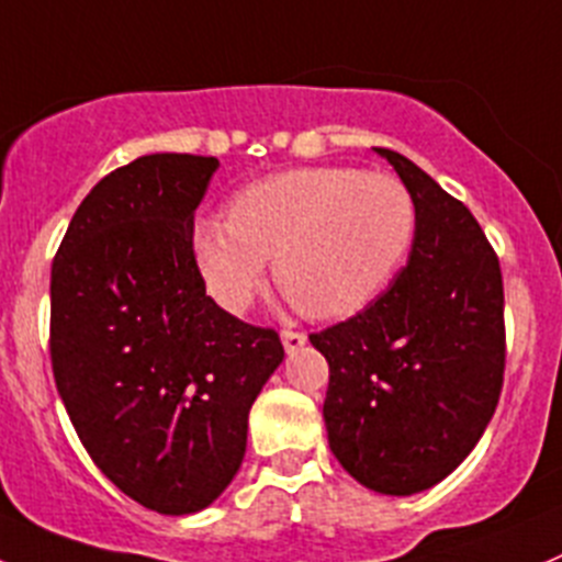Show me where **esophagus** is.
I'll list each match as a JSON object with an SVG mask.
<instances>
[{
  "label": "esophagus",
  "mask_w": 562,
  "mask_h": 562,
  "mask_svg": "<svg viewBox=\"0 0 562 562\" xmlns=\"http://www.w3.org/2000/svg\"><path fill=\"white\" fill-rule=\"evenodd\" d=\"M281 341H284L286 352H295V350H301L303 345H306V334H303V330L284 328V330H281Z\"/></svg>",
  "instance_id": "obj_1"
}]
</instances>
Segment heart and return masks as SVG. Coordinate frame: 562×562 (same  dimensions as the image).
Wrapping results in <instances>:
<instances>
[{
    "instance_id": "heart-1",
    "label": "heart",
    "mask_w": 562,
    "mask_h": 562,
    "mask_svg": "<svg viewBox=\"0 0 562 562\" xmlns=\"http://www.w3.org/2000/svg\"><path fill=\"white\" fill-rule=\"evenodd\" d=\"M419 232V206L389 173L297 168L254 181L234 195L228 221L195 223L192 248L210 295L245 312L265 284L314 319L364 312L397 276Z\"/></svg>"
}]
</instances>
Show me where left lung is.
<instances>
[{"instance_id": "left-lung-1", "label": "left lung", "mask_w": 562, "mask_h": 562, "mask_svg": "<svg viewBox=\"0 0 562 562\" xmlns=\"http://www.w3.org/2000/svg\"><path fill=\"white\" fill-rule=\"evenodd\" d=\"M419 206L394 284L356 317L312 334L328 361L323 416L350 477L408 496L474 450L505 381V290L472 212L392 148H375Z\"/></svg>"}]
</instances>
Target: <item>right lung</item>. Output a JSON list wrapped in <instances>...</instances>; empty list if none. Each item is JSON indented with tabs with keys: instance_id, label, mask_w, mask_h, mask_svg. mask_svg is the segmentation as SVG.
Segmentation results:
<instances>
[{
	"instance_id": "obj_1",
	"label": "right lung",
	"mask_w": 562,
	"mask_h": 562,
	"mask_svg": "<svg viewBox=\"0 0 562 562\" xmlns=\"http://www.w3.org/2000/svg\"><path fill=\"white\" fill-rule=\"evenodd\" d=\"M215 157L148 154L88 192L52 261L57 392L95 467L165 516L215 502L281 361L278 330L206 295L192 232Z\"/></svg>"
}]
</instances>
